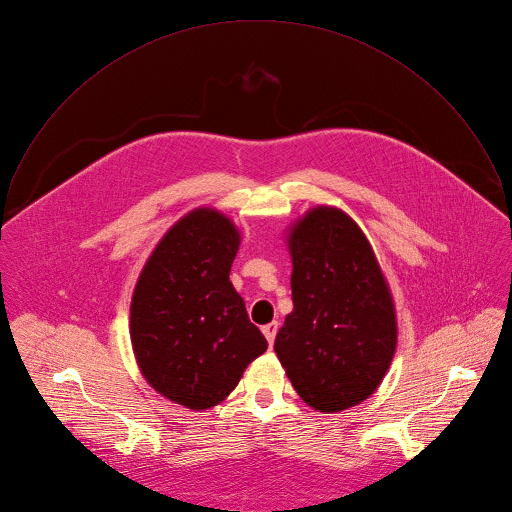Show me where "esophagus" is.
I'll list each match as a JSON object with an SVG mask.
<instances>
[{"label":"esophagus","mask_w":512,"mask_h":512,"mask_svg":"<svg viewBox=\"0 0 512 512\" xmlns=\"http://www.w3.org/2000/svg\"><path fill=\"white\" fill-rule=\"evenodd\" d=\"M262 332H264L266 340H268L270 344H274V338H276V332H278V322H270V324H266V326L262 328Z\"/></svg>","instance_id":"esophagus-1"}]
</instances>
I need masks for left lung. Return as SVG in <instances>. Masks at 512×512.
Listing matches in <instances>:
<instances>
[{
  "label": "left lung",
  "instance_id": "1",
  "mask_svg": "<svg viewBox=\"0 0 512 512\" xmlns=\"http://www.w3.org/2000/svg\"><path fill=\"white\" fill-rule=\"evenodd\" d=\"M288 248L294 310L274 350L308 406L340 412L366 400L392 362V296L366 236L338 208L310 210Z\"/></svg>",
  "mask_w": 512,
  "mask_h": 512
}]
</instances>
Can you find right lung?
<instances>
[{
    "label": "right lung",
    "mask_w": 512,
    "mask_h": 512,
    "mask_svg": "<svg viewBox=\"0 0 512 512\" xmlns=\"http://www.w3.org/2000/svg\"><path fill=\"white\" fill-rule=\"evenodd\" d=\"M238 246L224 214L198 208L160 240L132 296L130 336L144 378L192 410L222 402L268 348L230 282Z\"/></svg>",
    "instance_id": "obj_1"
}]
</instances>
